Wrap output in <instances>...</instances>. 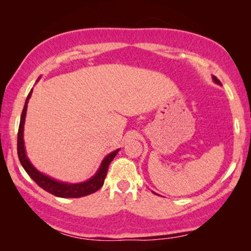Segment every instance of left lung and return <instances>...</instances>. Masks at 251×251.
<instances>
[{
	"label": "left lung",
	"mask_w": 251,
	"mask_h": 251,
	"mask_svg": "<svg viewBox=\"0 0 251 251\" xmlns=\"http://www.w3.org/2000/svg\"><path fill=\"white\" fill-rule=\"evenodd\" d=\"M212 78H214L215 83H217V84H220V85H222V83H220V80H219L217 77H216V76H214V77H212Z\"/></svg>",
	"instance_id": "8db88e82"
}]
</instances>
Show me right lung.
<instances>
[{
  "instance_id": "right-lung-1",
  "label": "right lung",
  "mask_w": 251,
  "mask_h": 251,
  "mask_svg": "<svg viewBox=\"0 0 251 251\" xmlns=\"http://www.w3.org/2000/svg\"><path fill=\"white\" fill-rule=\"evenodd\" d=\"M32 95V90L28 93L27 99L25 100V105L21 115L20 126H19V133H18V155L19 159L22 164L25 172L28 174V176L39 185L41 188H43L46 192L54 195V196L62 197V198H78L86 196V195L93 194L99 190L104 184V180L107 175L108 166L110 161L114 159V157L116 156L118 152L117 150L115 151L110 152L109 155L105 157V159L101 163L99 172L96 173V175L91 178L90 180L82 182V184H65V182H58L56 180L52 179L48 176L43 175L40 172H37L35 168L32 166V164L29 163L27 159L26 154H25L24 150V142H23V129H24V122H25V115H26V109H27V103L29 97Z\"/></svg>"
}]
</instances>
